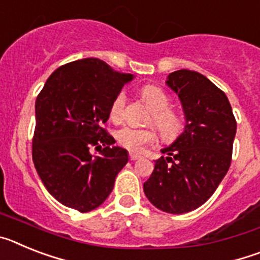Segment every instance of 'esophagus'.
<instances>
[{
    "label": "esophagus",
    "instance_id": "obj_1",
    "mask_svg": "<svg viewBox=\"0 0 260 260\" xmlns=\"http://www.w3.org/2000/svg\"><path fill=\"white\" fill-rule=\"evenodd\" d=\"M130 160H132V161H135V160H138V158H141V156L139 155H137V153H130Z\"/></svg>",
    "mask_w": 260,
    "mask_h": 260
}]
</instances>
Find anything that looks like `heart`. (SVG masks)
<instances>
[{
    "mask_svg": "<svg viewBox=\"0 0 260 260\" xmlns=\"http://www.w3.org/2000/svg\"><path fill=\"white\" fill-rule=\"evenodd\" d=\"M141 96L147 107L152 109L151 122L157 128L160 137L167 142L174 141L183 130L182 117L178 112L169 108L171 99L157 86H144L141 89ZM126 105L125 91H119L113 98L109 107V117L112 121L118 122L123 116ZM117 142L119 146L133 152H139L147 146L156 141L153 128H138L123 126L117 132Z\"/></svg>",
    "mask_w": 260,
    "mask_h": 260,
    "instance_id": "b5f03b06",
    "label": "heart"
}]
</instances>
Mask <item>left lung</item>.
I'll return each mask as SVG.
<instances>
[{"instance_id": "left-lung-1", "label": "left lung", "mask_w": 260, "mask_h": 260, "mask_svg": "<svg viewBox=\"0 0 260 260\" xmlns=\"http://www.w3.org/2000/svg\"><path fill=\"white\" fill-rule=\"evenodd\" d=\"M167 86L178 95L185 130L161 152L144 182L148 201L168 213H186L206 203L222 181L232 161L237 122L228 98L208 78L177 70Z\"/></svg>"}]
</instances>
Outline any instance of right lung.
Listing matches in <instances>:
<instances>
[{"label": "right lung", "mask_w": 260, "mask_h": 260, "mask_svg": "<svg viewBox=\"0 0 260 260\" xmlns=\"http://www.w3.org/2000/svg\"><path fill=\"white\" fill-rule=\"evenodd\" d=\"M133 78L102 59H78L57 69L38 95L32 160L45 189L66 207L98 208L128 161L103 125L113 98Z\"/></svg>", "instance_id": "1"}]
</instances>
